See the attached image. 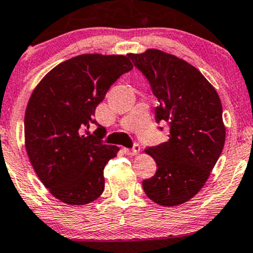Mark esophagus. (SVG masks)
Returning <instances> with one entry per match:
<instances>
[{"label": "esophagus", "instance_id": "1", "mask_svg": "<svg viewBox=\"0 0 253 253\" xmlns=\"http://www.w3.org/2000/svg\"><path fill=\"white\" fill-rule=\"evenodd\" d=\"M124 152L126 153L127 155H129V156H134V155H136L137 153L140 152V146L137 145V143H135V145L133 146V148H125L124 149Z\"/></svg>", "mask_w": 253, "mask_h": 253}]
</instances>
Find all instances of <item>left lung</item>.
I'll use <instances>...</instances> for the list:
<instances>
[{"label":"left lung","mask_w":253,"mask_h":253,"mask_svg":"<svg viewBox=\"0 0 253 253\" xmlns=\"http://www.w3.org/2000/svg\"><path fill=\"white\" fill-rule=\"evenodd\" d=\"M129 58L158 98L156 123L169 127L168 141L146 149L158 170L143 180V190L160 206H178L202 189L222 153V103L206 77L176 56L149 49Z\"/></svg>","instance_id":"8db88e82"}]
</instances>
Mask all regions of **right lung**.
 Instances as JSON below:
<instances>
[{"instance_id":"add662e5","label":"right lung","mask_w":253,"mask_h":253,"mask_svg":"<svg viewBox=\"0 0 253 253\" xmlns=\"http://www.w3.org/2000/svg\"><path fill=\"white\" fill-rule=\"evenodd\" d=\"M128 56L88 53L53 68L34 89L25 111V148L37 176L70 206L87 204L103 194L104 168L119 148L105 145L106 129L94 120L95 107L124 73ZM98 127L93 134L89 126Z\"/></svg>"}]
</instances>
